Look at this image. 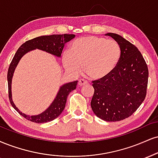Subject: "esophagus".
Here are the masks:
<instances>
[{
	"instance_id": "esophagus-1",
	"label": "esophagus",
	"mask_w": 158,
	"mask_h": 158,
	"mask_svg": "<svg viewBox=\"0 0 158 158\" xmlns=\"http://www.w3.org/2000/svg\"><path fill=\"white\" fill-rule=\"evenodd\" d=\"M87 84V81L85 80V79H81L79 80V82H78V85H79V86H83V85Z\"/></svg>"
}]
</instances>
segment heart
Returning <instances> with one entry per match:
<instances>
[{
  "instance_id": "heart-1",
  "label": "heart",
  "mask_w": 158,
  "mask_h": 158,
  "mask_svg": "<svg viewBox=\"0 0 158 158\" xmlns=\"http://www.w3.org/2000/svg\"><path fill=\"white\" fill-rule=\"evenodd\" d=\"M121 56L120 45L115 40L96 36H87L72 43L70 52L64 53L62 62L67 71L83 73L90 79L107 77L117 67Z\"/></svg>"
}]
</instances>
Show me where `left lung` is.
I'll return each instance as SVG.
<instances>
[{
    "mask_svg": "<svg viewBox=\"0 0 158 158\" xmlns=\"http://www.w3.org/2000/svg\"><path fill=\"white\" fill-rule=\"evenodd\" d=\"M106 35L118 43L121 56L111 73L92 81L94 94L90 105L99 118L119 121L132 115L145 99L149 71L135 45L117 34Z\"/></svg>",
    "mask_w": 158,
    "mask_h": 158,
    "instance_id": "obj_1",
    "label": "left lung"
}]
</instances>
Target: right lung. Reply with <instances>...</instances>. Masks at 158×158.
Instances as JSON below:
<instances>
[{
    "mask_svg": "<svg viewBox=\"0 0 158 158\" xmlns=\"http://www.w3.org/2000/svg\"><path fill=\"white\" fill-rule=\"evenodd\" d=\"M74 37H75L74 35H68V34L40 36V37H35L34 39L26 41L18 49L17 52L15 53L14 57H13L12 62L9 64L8 73H7L9 98L10 103L12 107H14V109L27 120L32 121V122L40 123L48 122V121H53L54 119L56 118L64 110L66 102H67L68 96L72 90H75L76 87H77L78 81H74L62 85L60 88V90H59L54 102L51 104L50 107L43 113L37 115H31V116L27 115L26 114L22 113L18 109V107H16L12 98V90H11L12 79L15 69L18 65L19 61L25 54L36 48L40 49V50L50 53V54L54 55V56L60 57L64 44L68 42L71 41Z\"/></svg>",
    "mask_w": 158,
    "mask_h": 158,
    "instance_id": "obj_1",
    "label": "right lung"
}]
</instances>
